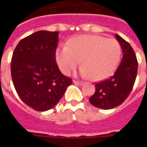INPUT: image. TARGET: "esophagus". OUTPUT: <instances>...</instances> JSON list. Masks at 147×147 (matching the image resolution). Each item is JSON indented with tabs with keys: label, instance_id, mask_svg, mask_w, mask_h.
I'll return each mask as SVG.
<instances>
[{
	"label": "esophagus",
	"instance_id": "obj_1",
	"mask_svg": "<svg viewBox=\"0 0 147 147\" xmlns=\"http://www.w3.org/2000/svg\"><path fill=\"white\" fill-rule=\"evenodd\" d=\"M73 83L76 85H83V82H78V81H76V80H74Z\"/></svg>",
	"mask_w": 147,
	"mask_h": 147
}]
</instances>
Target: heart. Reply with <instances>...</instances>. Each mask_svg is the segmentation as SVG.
<instances>
[{
    "label": "heart",
    "mask_w": 147,
    "mask_h": 147,
    "mask_svg": "<svg viewBox=\"0 0 147 147\" xmlns=\"http://www.w3.org/2000/svg\"><path fill=\"white\" fill-rule=\"evenodd\" d=\"M121 55L118 41L99 35H80L72 37L67 46L55 51V59L62 73L68 75L80 63L81 75L92 80H103L116 69Z\"/></svg>",
    "instance_id": "obj_1"
}]
</instances>
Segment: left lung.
Wrapping results in <instances>:
<instances>
[{"label": "left lung", "mask_w": 147, "mask_h": 147, "mask_svg": "<svg viewBox=\"0 0 147 147\" xmlns=\"http://www.w3.org/2000/svg\"><path fill=\"white\" fill-rule=\"evenodd\" d=\"M122 49L123 58L114 76L95 84V92L90 103L100 109H112L127 99L134 85L138 69L137 56L130 43L115 34Z\"/></svg>", "instance_id": "left-lung-1"}]
</instances>
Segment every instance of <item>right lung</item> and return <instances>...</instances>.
I'll return each mask as SVG.
<instances>
[{"mask_svg": "<svg viewBox=\"0 0 147 147\" xmlns=\"http://www.w3.org/2000/svg\"><path fill=\"white\" fill-rule=\"evenodd\" d=\"M58 41V31H37L20 40L13 53L10 69L16 92L36 111L53 108L72 82L55 62Z\"/></svg>", "mask_w": 147, "mask_h": 147, "instance_id": "1", "label": "right lung"}]
</instances>
